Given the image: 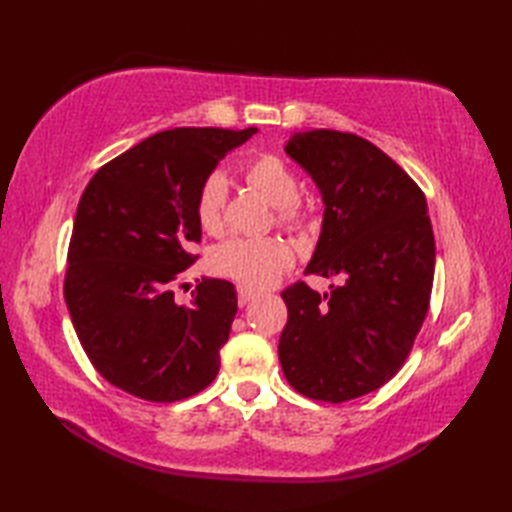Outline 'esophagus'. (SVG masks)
<instances>
[{
  "instance_id": "esophagus-1",
  "label": "esophagus",
  "mask_w": 512,
  "mask_h": 512,
  "mask_svg": "<svg viewBox=\"0 0 512 512\" xmlns=\"http://www.w3.org/2000/svg\"><path fill=\"white\" fill-rule=\"evenodd\" d=\"M255 297V292L253 290H248V288H242L239 286L237 288V303L239 306H246V303Z\"/></svg>"
}]
</instances>
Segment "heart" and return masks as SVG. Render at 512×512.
I'll use <instances>...</instances> for the list:
<instances>
[{"instance_id": "1", "label": "heart", "mask_w": 512, "mask_h": 512, "mask_svg": "<svg viewBox=\"0 0 512 512\" xmlns=\"http://www.w3.org/2000/svg\"><path fill=\"white\" fill-rule=\"evenodd\" d=\"M244 180L253 191L279 209V226L299 231L310 224L308 206L299 200V178L275 154H259L244 167ZM228 184L222 173H209L195 195V217L206 233L217 235L224 224ZM292 250L277 237L244 239L235 237L211 253V266L217 275L237 281L239 286L262 290L292 266Z\"/></svg>"}]
</instances>
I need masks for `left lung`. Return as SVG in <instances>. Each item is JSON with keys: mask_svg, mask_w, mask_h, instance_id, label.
<instances>
[{"mask_svg": "<svg viewBox=\"0 0 512 512\" xmlns=\"http://www.w3.org/2000/svg\"><path fill=\"white\" fill-rule=\"evenodd\" d=\"M286 154L325 202L306 273L343 284L323 297L306 281L281 292L279 361L301 396L336 405L383 387L405 365L429 310L436 242L422 189L369 140L312 129Z\"/></svg>", "mask_w": 512, "mask_h": 512, "instance_id": "1", "label": "left lung"}]
</instances>
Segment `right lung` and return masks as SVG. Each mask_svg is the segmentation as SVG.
<instances>
[{
    "label": "right lung",
    "instance_id": "add662e5",
    "mask_svg": "<svg viewBox=\"0 0 512 512\" xmlns=\"http://www.w3.org/2000/svg\"><path fill=\"white\" fill-rule=\"evenodd\" d=\"M257 132L176 127L94 173L76 209L63 295L76 336L107 383L149 402L200 394L220 369L237 312L233 284L173 288L198 255L195 195L228 151Z\"/></svg>",
    "mask_w": 512,
    "mask_h": 512
}]
</instances>
